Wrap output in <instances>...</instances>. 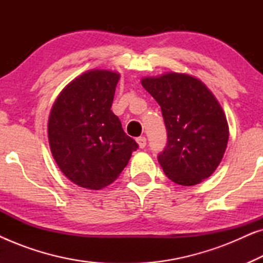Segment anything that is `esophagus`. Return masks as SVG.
<instances>
[{"label":"esophagus","instance_id":"obj_1","mask_svg":"<svg viewBox=\"0 0 263 263\" xmlns=\"http://www.w3.org/2000/svg\"><path fill=\"white\" fill-rule=\"evenodd\" d=\"M136 142H138V145L140 148H145L146 147V143H147V140L145 136H140V138L136 139Z\"/></svg>","mask_w":263,"mask_h":263}]
</instances>
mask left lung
<instances>
[{"instance_id":"1","label":"left lung","mask_w":263,"mask_h":263,"mask_svg":"<svg viewBox=\"0 0 263 263\" xmlns=\"http://www.w3.org/2000/svg\"><path fill=\"white\" fill-rule=\"evenodd\" d=\"M157 100L167 132V143L158 156L161 168L179 185H195L220 164L229 141L224 110L206 85L183 73L141 79Z\"/></svg>"}]
</instances>
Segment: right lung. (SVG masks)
<instances>
[{
	"mask_svg": "<svg viewBox=\"0 0 263 263\" xmlns=\"http://www.w3.org/2000/svg\"><path fill=\"white\" fill-rule=\"evenodd\" d=\"M120 74L91 69L70 81L48 121L52 157L67 178L99 190L116 181L138 143L125 134L111 105Z\"/></svg>",
	"mask_w": 263,
	"mask_h": 263,
	"instance_id": "1",
	"label": "right lung"
}]
</instances>
